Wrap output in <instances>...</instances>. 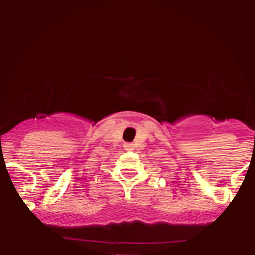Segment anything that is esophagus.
I'll return each instance as SVG.
<instances>
[{"instance_id": "esophagus-1", "label": "esophagus", "mask_w": 255, "mask_h": 255, "mask_svg": "<svg viewBox=\"0 0 255 255\" xmlns=\"http://www.w3.org/2000/svg\"><path fill=\"white\" fill-rule=\"evenodd\" d=\"M124 148L127 149V151H132V149H134V145L131 144V142H127V144L124 145Z\"/></svg>"}]
</instances>
